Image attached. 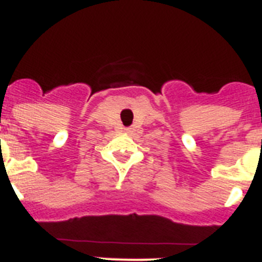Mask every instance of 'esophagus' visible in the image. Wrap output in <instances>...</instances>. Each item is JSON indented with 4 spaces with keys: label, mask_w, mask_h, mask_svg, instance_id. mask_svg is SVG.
I'll use <instances>...</instances> for the list:
<instances>
[{
    "label": "esophagus",
    "mask_w": 262,
    "mask_h": 262,
    "mask_svg": "<svg viewBox=\"0 0 262 262\" xmlns=\"http://www.w3.org/2000/svg\"><path fill=\"white\" fill-rule=\"evenodd\" d=\"M126 130H129V132H130V129H126Z\"/></svg>",
    "instance_id": "esophagus-1"
}]
</instances>
